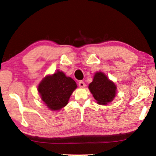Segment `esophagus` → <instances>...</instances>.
<instances>
[{"instance_id": "esophagus-1", "label": "esophagus", "mask_w": 156, "mask_h": 156, "mask_svg": "<svg viewBox=\"0 0 156 156\" xmlns=\"http://www.w3.org/2000/svg\"><path fill=\"white\" fill-rule=\"evenodd\" d=\"M78 85L80 86V87H84L86 86V85H85V83H84L83 80L79 81V83H78Z\"/></svg>"}]
</instances>
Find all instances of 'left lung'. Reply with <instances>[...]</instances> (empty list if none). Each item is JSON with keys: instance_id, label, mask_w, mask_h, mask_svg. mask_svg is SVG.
<instances>
[{"instance_id": "obj_1", "label": "left lung", "mask_w": 156, "mask_h": 156, "mask_svg": "<svg viewBox=\"0 0 156 156\" xmlns=\"http://www.w3.org/2000/svg\"><path fill=\"white\" fill-rule=\"evenodd\" d=\"M89 88L100 105H107L112 101L115 96L116 87L114 83L101 72L95 74L93 82L89 84Z\"/></svg>"}]
</instances>
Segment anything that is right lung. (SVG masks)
I'll return each mask as SVG.
<instances>
[{"label": "right lung", "mask_w": 156, "mask_h": 156, "mask_svg": "<svg viewBox=\"0 0 156 156\" xmlns=\"http://www.w3.org/2000/svg\"><path fill=\"white\" fill-rule=\"evenodd\" d=\"M77 87L72 78L62 72L44 78L38 85V90L44 103L52 111L59 110L68 103L73 90Z\"/></svg>", "instance_id": "right-lung-1"}]
</instances>
